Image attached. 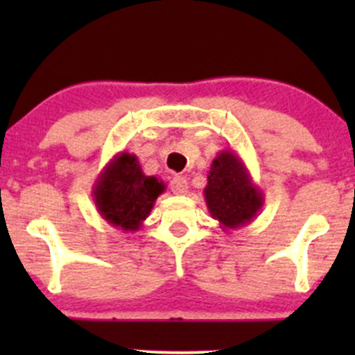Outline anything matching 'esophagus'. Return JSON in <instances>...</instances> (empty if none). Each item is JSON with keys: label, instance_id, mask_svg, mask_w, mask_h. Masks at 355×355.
Masks as SVG:
<instances>
[{"label": "esophagus", "instance_id": "obj_1", "mask_svg": "<svg viewBox=\"0 0 355 355\" xmlns=\"http://www.w3.org/2000/svg\"><path fill=\"white\" fill-rule=\"evenodd\" d=\"M170 189H171V192H173V194L184 196V194H187V192H189V184H187V180H185L184 177H178V175H175V177L171 178V182H170Z\"/></svg>", "mask_w": 355, "mask_h": 355}]
</instances>
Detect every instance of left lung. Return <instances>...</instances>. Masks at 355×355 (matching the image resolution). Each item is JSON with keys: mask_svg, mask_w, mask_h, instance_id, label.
I'll use <instances>...</instances> for the list:
<instances>
[{"mask_svg": "<svg viewBox=\"0 0 355 355\" xmlns=\"http://www.w3.org/2000/svg\"><path fill=\"white\" fill-rule=\"evenodd\" d=\"M204 200L223 230H239L259 214L264 194L234 151H220L211 163Z\"/></svg>", "mask_w": 355, "mask_h": 355, "instance_id": "8db88e82", "label": "left lung"}]
</instances>
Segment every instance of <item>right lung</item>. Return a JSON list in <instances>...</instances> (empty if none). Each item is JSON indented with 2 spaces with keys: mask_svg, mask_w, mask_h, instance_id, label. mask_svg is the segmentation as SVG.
<instances>
[{
  "mask_svg": "<svg viewBox=\"0 0 355 355\" xmlns=\"http://www.w3.org/2000/svg\"><path fill=\"white\" fill-rule=\"evenodd\" d=\"M164 189L163 180L144 175L137 156L123 151L111 157L98 175L92 199L111 227L137 232Z\"/></svg>",
  "mask_w": 355,
  "mask_h": 355,
  "instance_id": "add662e5",
  "label": "right lung"
}]
</instances>
